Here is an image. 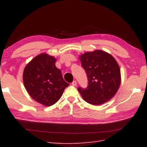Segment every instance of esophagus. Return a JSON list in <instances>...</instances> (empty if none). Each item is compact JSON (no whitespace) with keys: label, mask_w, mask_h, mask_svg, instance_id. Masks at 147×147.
<instances>
[{"label":"esophagus","mask_w":147,"mask_h":147,"mask_svg":"<svg viewBox=\"0 0 147 147\" xmlns=\"http://www.w3.org/2000/svg\"><path fill=\"white\" fill-rule=\"evenodd\" d=\"M72 84L73 86H77V81L76 80H74V81H73V82L72 83Z\"/></svg>","instance_id":"esophagus-1"}]
</instances>
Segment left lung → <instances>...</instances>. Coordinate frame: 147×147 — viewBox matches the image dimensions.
Here are the masks:
<instances>
[{
    "mask_svg": "<svg viewBox=\"0 0 147 147\" xmlns=\"http://www.w3.org/2000/svg\"><path fill=\"white\" fill-rule=\"evenodd\" d=\"M88 78V86L78 88L88 103L101 105L116 94L121 83L119 67L114 57L102 50L87 52L80 57Z\"/></svg>",
    "mask_w": 147,
    "mask_h": 147,
    "instance_id": "8db88e82",
    "label": "left lung"
}]
</instances>
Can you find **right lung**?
<instances>
[{
    "label": "right lung",
    "mask_w": 147,
    "mask_h": 147,
    "mask_svg": "<svg viewBox=\"0 0 147 147\" xmlns=\"http://www.w3.org/2000/svg\"><path fill=\"white\" fill-rule=\"evenodd\" d=\"M55 63V57L41 54L26 65L23 73L24 84L29 94L35 101L47 107L58 101L69 85L64 81Z\"/></svg>",
    "instance_id": "add662e5"
}]
</instances>
